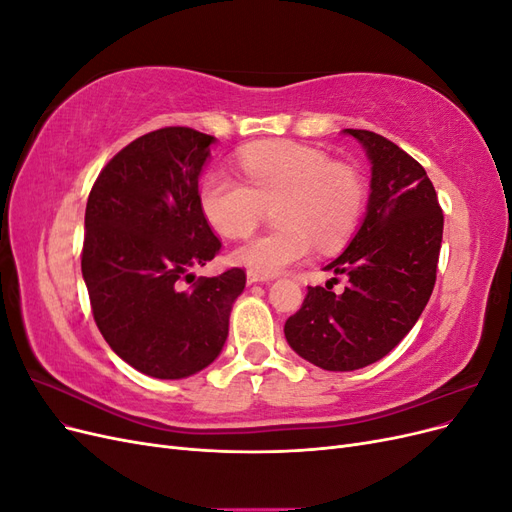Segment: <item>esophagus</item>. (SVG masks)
I'll list each match as a JSON object with an SVG mask.
<instances>
[{
  "label": "esophagus",
  "instance_id": "1",
  "mask_svg": "<svg viewBox=\"0 0 512 512\" xmlns=\"http://www.w3.org/2000/svg\"><path fill=\"white\" fill-rule=\"evenodd\" d=\"M273 280L271 275H262V273H256V271H247V284H260V282H269Z\"/></svg>",
  "mask_w": 512,
  "mask_h": 512
}]
</instances>
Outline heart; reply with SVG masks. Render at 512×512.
Returning <instances> with one entry per match:
<instances>
[{
  "instance_id": "obj_1",
  "label": "heart",
  "mask_w": 512,
  "mask_h": 512,
  "mask_svg": "<svg viewBox=\"0 0 512 512\" xmlns=\"http://www.w3.org/2000/svg\"><path fill=\"white\" fill-rule=\"evenodd\" d=\"M245 183L226 170H211L198 185V205L220 235L237 239L258 226L265 207L280 202L282 228L247 239L230 254L239 267L275 275L312 254L333 250L359 224L365 188L354 168L331 164L327 153L299 143H260L239 153Z\"/></svg>"
}]
</instances>
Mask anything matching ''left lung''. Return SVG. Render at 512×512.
Listing matches in <instances>:
<instances>
[{"mask_svg": "<svg viewBox=\"0 0 512 512\" xmlns=\"http://www.w3.org/2000/svg\"><path fill=\"white\" fill-rule=\"evenodd\" d=\"M371 164L365 218L346 250L324 271L348 286H307L284 335L301 359L327 371H354L380 361L410 329L431 297L444 215L425 168L369 130H344ZM335 280V277H331Z\"/></svg>", "mask_w": 512, "mask_h": 512, "instance_id": "8db88e82", "label": "left lung"}]
</instances>
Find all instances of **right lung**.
<instances>
[{
	"mask_svg": "<svg viewBox=\"0 0 512 512\" xmlns=\"http://www.w3.org/2000/svg\"><path fill=\"white\" fill-rule=\"evenodd\" d=\"M215 138L162 128L104 166L87 198L83 280L106 344L145 376L181 380L218 359L243 269L179 280L220 252L198 205V177Z\"/></svg>",
	"mask_w": 512,
	"mask_h": 512,
	"instance_id": "right-lung-1",
	"label": "right lung"
}]
</instances>
